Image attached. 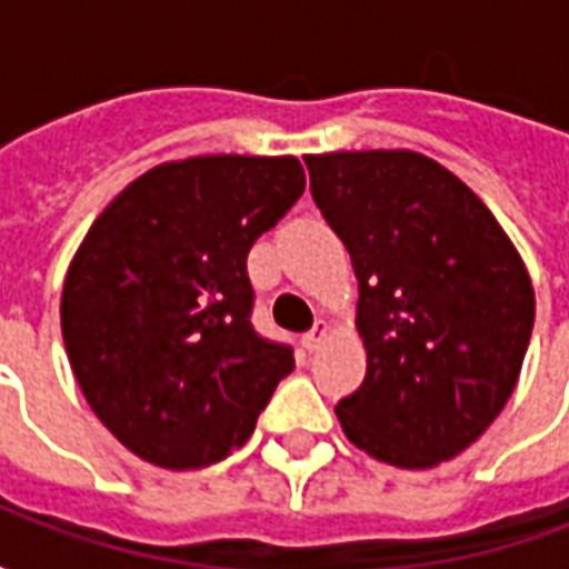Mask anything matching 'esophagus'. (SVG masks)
<instances>
[{
    "mask_svg": "<svg viewBox=\"0 0 569 569\" xmlns=\"http://www.w3.org/2000/svg\"><path fill=\"white\" fill-rule=\"evenodd\" d=\"M329 332H332V326H329L326 320H320L317 326H313V329H310L308 335H305V347H308L310 353H313V350H320L322 341L329 338Z\"/></svg>",
    "mask_w": 569,
    "mask_h": 569,
    "instance_id": "34e87169",
    "label": "esophagus"
}]
</instances>
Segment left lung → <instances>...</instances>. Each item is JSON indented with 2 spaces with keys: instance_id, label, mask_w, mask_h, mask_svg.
Returning <instances> with one entry per match:
<instances>
[{
  "instance_id": "1",
  "label": "left lung",
  "mask_w": 569,
  "mask_h": 569,
  "mask_svg": "<svg viewBox=\"0 0 569 569\" xmlns=\"http://www.w3.org/2000/svg\"><path fill=\"white\" fill-rule=\"evenodd\" d=\"M310 194L359 280L366 381L335 415L399 469L463 453L525 362L537 296L525 259L472 188L411 149L305 154Z\"/></svg>"
}]
</instances>
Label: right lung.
Listing matches in <instances>:
<instances>
[{
	"label": "right lung",
	"mask_w": 569,
	"mask_h": 569,
	"mask_svg": "<svg viewBox=\"0 0 569 569\" xmlns=\"http://www.w3.org/2000/svg\"><path fill=\"white\" fill-rule=\"evenodd\" d=\"M305 191L296 154L163 161L106 203L69 261L60 329L91 411L161 469L252 436L292 350L249 326V247Z\"/></svg>",
	"instance_id": "right-lung-1"
}]
</instances>
